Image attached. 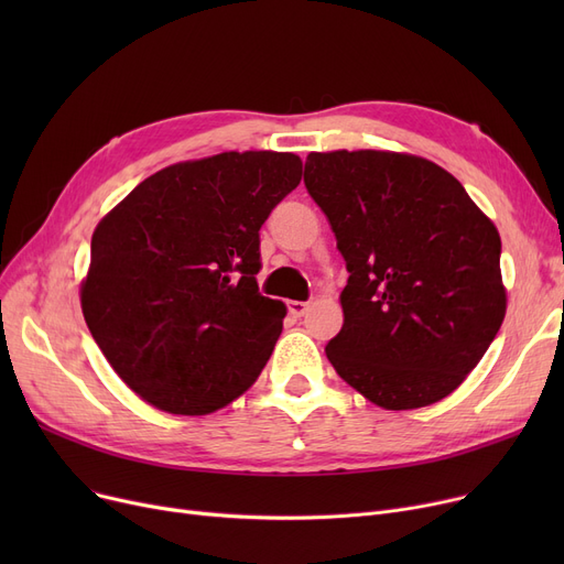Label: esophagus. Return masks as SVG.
Here are the masks:
<instances>
[{
  "label": "esophagus",
  "mask_w": 564,
  "mask_h": 564,
  "mask_svg": "<svg viewBox=\"0 0 564 564\" xmlns=\"http://www.w3.org/2000/svg\"><path fill=\"white\" fill-rule=\"evenodd\" d=\"M308 311V304L306 302H288V313L292 317H304Z\"/></svg>",
  "instance_id": "obj_1"
}]
</instances>
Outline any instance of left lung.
<instances>
[{"mask_svg": "<svg viewBox=\"0 0 564 564\" xmlns=\"http://www.w3.org/2000/svg\"><path fill=\"white\" fill-rule=\"evenodd\" d=\"M304 183L347 264L343 329L324 347L377 406L451 395L506 317L500 235L455 175L391 151L311 153Z\"/></svg>", "mask_w": 564, "mask_h": 564, "instance_id": "left-lung-1", "label": "left lung"}]
</instances>
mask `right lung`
Masks as SVG:
<instances>
[{"label": "right lung", "mask_w": 564, "mask_h": 564, "mask_svg": "<svg viewBox=\"0 0 564 564\" xmlns=\"http://www.w3.org/2000/svg\"><path fill=\"white\" fill-rule=\"evenodd\" d=\"M300 181L292 153H219L145 177L98 224L82 313L141 400L203 416L258 379L285 317L258 292L260 226Z\"/></svg>", "instance_id": "add662e5"}]
</instances>
